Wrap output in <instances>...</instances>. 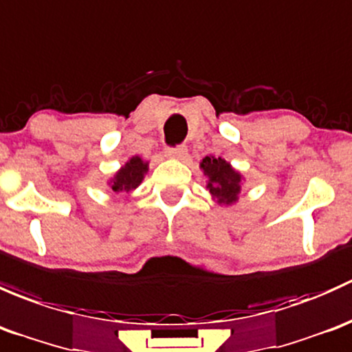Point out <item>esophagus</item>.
Segmentation results:
<instances>
[{"label": "esophagus", "mask_w": 352, "mask_h": 352, "mask_svg": "<svg viewBox=\"0 0 352 352\" xmlns=\"http://www.w3.org/2000/svg\"><path fill=\"white\" fill-rule=\"evenodd\" d=\"M188 154V149L186 146H177V147H169L168 151H166V155L171 159H181L183 161L184 157H186Z\"/></svg>", "instance_id": "obj_1"}]
</instances>
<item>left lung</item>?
Returning <instances> with one entry per match:
<instances>
[{"label": "left lung", "instance_id": "8db88e82", "mask_svg": "<svg viewBox=\"0 0 352 352\" xmlns=\"http://www.w3.org/2000/svg\"><path fill=\"white\" fill-rule=\"evenodd\" d=\"M203 175L206 176V188L219 205L229 206L237 203L242 190V175L235 171L226 159L206 155L200 162Z\"/></svg>", "mask_w": 352, "mask_h": 352}]
</instances>
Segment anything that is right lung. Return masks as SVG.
Listing matches in <instances>:
<instances>
[{"label": "right lung", "instance_id": "obj_1", "mask_svg": "<svg viewBox=\"0 0 352 352\" xmlns=\"http://www.w3.org/2000/svg\"><path fill=\"white\" fill-rule=\"evenodd\" d=\"M147 171H149V162L144 161L140 155H133L115 173L113 177H110L108 186L113 190V193H129L142 183Z\"/></svg>", "mask_w": 352, "mask_h": 352}]
</instances>
